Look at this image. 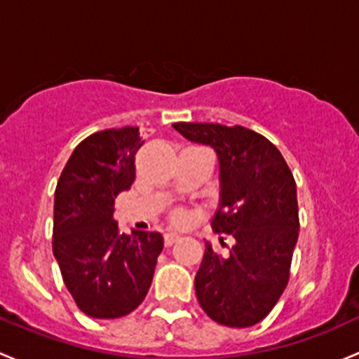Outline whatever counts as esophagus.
I'll use <instances>...</instances> for the list:
<instances>
[{"label": "esophagus", "mask_w": 359, "mask_h": 359, "mask_svg": "<svg viewBox=\"0 0 359 359\" xmlns=\"http://www.w3.org/2000/svg\"><path fill=\"white\" fill-rule=\"evenodd\" d=\"M180 238H181V236H180L178 233H165V235H164V243H165V247H171L172 243L178 242Z\"/></svg>", "instance_id": "esophagus-1"}]
</instances>
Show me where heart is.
<instances>
[{
    "label": "heart",
    "mask_w": 359,
    "mask_h": 359,
    "mask_svg": "<svg viewBox=\"0 0 359 359\" xmlns=\"http://www.w3.org/2000/svg\"><path fill=\"white\" fill-rule=\"evenodd\" d=\"M181 219H183V214H175V221H178L180 223Z\"/></svg>",
    "instance_id": "1"
}]
</instances>
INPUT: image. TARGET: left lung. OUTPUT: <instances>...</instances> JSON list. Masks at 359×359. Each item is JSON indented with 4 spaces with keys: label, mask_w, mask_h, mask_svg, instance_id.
<instances>
[{
    "label": "left lung",
    "mask_w": 359,
    "mask_h": 359,
    "mask_svg": "<svg viewBox=\"0 0 359 359\" xmlns=\"http://www.w3.org/2000/svg\"><path fill=\"white\" fill-rule=\"evenodd\" d=\"M172 128L216 152L219 205L210 226L235 238L228 257L205 242L195 275L198 304L224 327H252L269 315L289 282L299 236L294 176L278 149L252 129L210 123Z\"/></svg>",
    "instance_id": "1"
}]
</instances>
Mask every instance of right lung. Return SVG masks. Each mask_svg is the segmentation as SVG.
Returning a JSON list of instances; mask_svg holds the SVG:
<instances>
[{
  "label": "right lung",
  "instance_id": "right-lung-1",
  "mask_svg": "<svg viewBox=\"0 0 359 359\" xmlns=\"http://www.w3.org/2000/svg\"><path fill=\"white\" fill-rule=\"evenodd\" d=\"M143 143L133 126L88 136L55 190L53 256L77 308L98 320L126 316L142 304L164 247L157 231L126 235L114 219V202L131 188Z\"/></svg>",
  "mask_w": 359,
  "mask_h": 359
}]
</instances>
